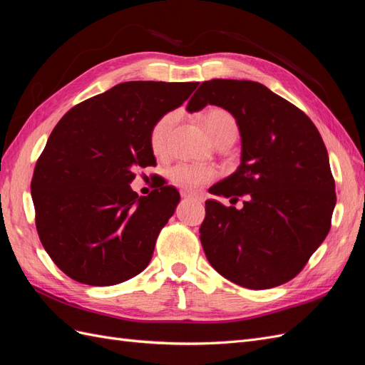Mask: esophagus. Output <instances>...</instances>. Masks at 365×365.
Instances as JSON below:
<instances>
[{
    "label": "esophagus",
    "instance_id": "obj_1",
    "mask_svg": "<svg viewBox=\"0 0 365 365\" xmlns=\"http://www.w3.org/2000/svg\"><path fill=\"white\" fill-rule=\"evenodd\" d=\"M182 200H192V201H197V202H202L204 197L200 195H195V193H189V192H181Z\"/></svg>",
    "mask_w": 365,
    "mask_h": 365
}]
</instances>
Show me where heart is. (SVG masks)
I'll list each match as a JSON object with an SVG mask.
<instances>
[{
    "label": "heart",
    "instance_id": "obj_1",
    "mask_svg": "<svg viewBox=\"0 0 365 365\" xmlns=\"http://www.w3.org/2000/svg\"><path fill=\"white\" fill-rule=\"evenodd\" d=\"M180 120V111L175 109V111L165 113L161 115L155 125L152 126L150 130V146L152 150L157 153V155H163L168 149V140L176 121ZM204 126L208 132V135L212 140L219 145L222 141H231L233 143L237 137V123L235 117L230 113L224 111V109L213 108L207 111L202 117ZM216 176V172L213 168H208V165H197L190 163H181L176 164L175 168L169 170V180L180 189L184 190H197L204 184L210 182Z\"/></svg>",
    "mask_w": 365,
    "mask_h": 365
}]
</instances>
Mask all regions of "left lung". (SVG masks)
Segmentation results:
<instances>
[{
  "mask_svg": "<svg viewBox=\"0 0 365 365\" xmlns=\"http://www.w3.org/2000/svg\"><path fill=\"white\" fill-rule=\"evenodd\" d=\"M224 108L236 118L240 165L210 193L237 201H205L200 239L210 264L248 289L294 279L323 244L336 204L322 135L303 111L252 81L202 82L187 105Z\"/></svg>",
  "mask_w": 365,
  "mask_h": 365,
  "instance_id": "1",
  "label": "left lung"
}]
</instances>
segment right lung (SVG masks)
I'll use <instances>...</instances> for the list:
<instances>
[{"label":"right lung","mask_w":365,"mask_h":365,"mask_svg":"<svg viewBox=\"0 0 365 365\" xmlns=\"http://www.w3.org/2000/svg\"><path fill=\"white\" fill-rule=\"evenodd\" d=\"M197 82H125L76 105L54 126L36 163V230L73 280L111 286L149 264L161 228L180 202L170 185L138 196L137 168L155 164L150 130Z\"/></svg>","instance_id":"1"}]
</instances>
